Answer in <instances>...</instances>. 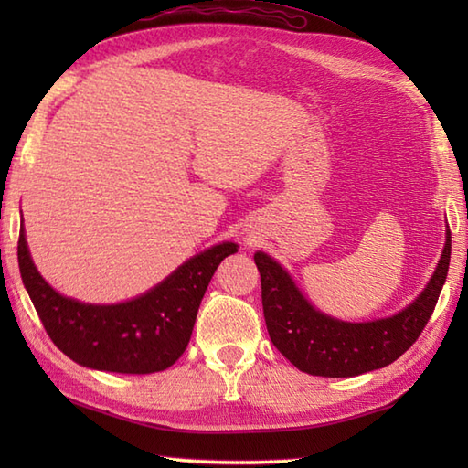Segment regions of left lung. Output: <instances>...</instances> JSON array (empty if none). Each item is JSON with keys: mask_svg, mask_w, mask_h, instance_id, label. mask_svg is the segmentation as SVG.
I'll return each mask as SVG.
<instances>
[{"mask_svg": "<svg viewBox=\"0 0 468 468\" xmlns=\"http://www.w3.org/2000/svg\"><path fill=\"white\" fill-rule=\"evenodd\" d=\"M261 275V300L273 346L297 370L312 376L350 378L392 364L419 340L429 324L451 263V229L436 270L402 312L374 322H342L305 300L292 275L263 251L253 255Z\"/></svg>", "mask_w": 468, "mask_h": 468, "instance_id": "1", "label": "left lung"}]
</instances>
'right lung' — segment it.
<instances>
[{"mask_svg":"<svg viewBox=\"0 0 468 468\" xmlns=\"http://www.w3.org/2000/svg\"><path fill=\"white\" fill-rule=\"evenodd\" d=\"M231 253V241L213 245L134 300L96 305L58 293L39 275L24 225L17 241L22 282L52 342L76 364L116 374L161 372L183 356L207 285Z\"/></svg>","mask_w":468,"mask_h":468,"instance_id":"right-lung-1","label":"right lung"}]
</instances>
